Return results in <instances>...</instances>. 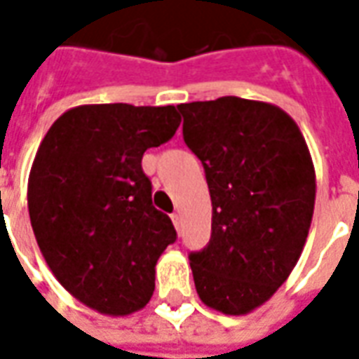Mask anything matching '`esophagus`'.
I'll return each instance as SVG.
<instances>
[{
	"mask_svg": "<svg viewBox=\"0 0 359 359\" xmlns=\"http://www.w3.org/2000/svg\"><path fill=\"white\" fill-rule=\"evenodd\" d=\"M171 219H172V225L177 226V231H179L180 229V213H172Z\"/></svg>",
	"mask_w": 359,
	"mask_h": 359,
	"instance_id": "esophagus-1",
	"label": "esophagus"
}]
</instances>
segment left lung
Instances as JSON below:
<instances>
[{
	"instance_id": "left-lung-1",
	"label": "left lung",
	"mask_w": 359,
	"mask_h": 359,
	"mask_svg": "<svg viewBox=\"0 0 359 359\" xmlns=\"http://www.w3.org/2000/svg\"><path fill=\"white\" fill-rule=\"evenodd\" d=\"M182 136L202 161L211 238L190 254L200 300L225 316L264 306L298 264L316 205V169L294 118L236 95L180 103Z\"/></svg>"
}]
</instances>
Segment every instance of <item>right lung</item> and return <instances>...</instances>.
Wrapping results in <instances>:
<instances>
[{
  "mask_svg": "<svg viewBox=\"0 0 359 359\" xmlns=\"http://www.w3.org/2000/svg\"><path fill=\"white\" fill-rule=\"evenodd\" d=\"M175 105L92 103L50 126L28 177V213L46 264L84 306L123 317L156 288V264L177 241L151 205L142 156L171 140Z\"/></svg>",
  "mask_w": 359,
  "mask_h": 359,
  "instance_id": "1",
  "label": "right lung"
}]
</instances>
